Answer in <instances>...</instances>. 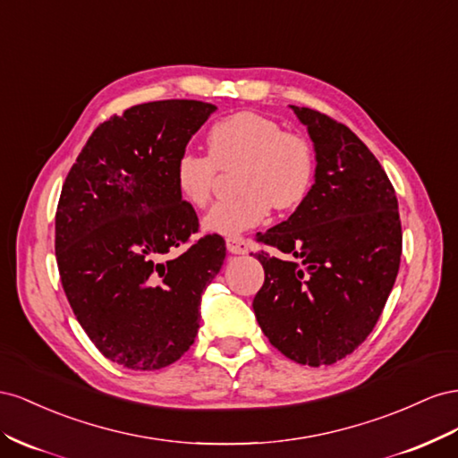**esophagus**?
<instances>
[{
	"label": "esophagus",
	"instance_id": "obj_1",
	"mask_svg": "<svg viewBox=\"0 0 458 458\" xmlns=\"http://www.w3.org/2000/svg\"><path fill=\"white\" fill-rule=\"evenodd\" d=\"M226 250L232 255H245L247 250H250V245H247V242L243 238H228Z\"/></svg>",
	"mask_w": 458,
	"mask_h": 458
}]
</instances>
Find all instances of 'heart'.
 Returning <instances> with one entry per match:
<instances>
[{"mask_svg": "<svg viewBox=\"0 0 458 458\" xmlns=\"http://www.w3.org/2000/svg\"><path fill=\"white\" fill-rule=\"evenodd\" d=\"M207 155L182 151L173 165L178 193L193 207L211 199L216 168L236 174V199L218 201L203 216V230L238 236L259 226L270 205L287 211L303 203L315 178V157L309 143L253 111L225 116L207 132Z\"/></svg>", "mask_w": 458, "mask_h": 458, "instance_id": "obj_1", "label": "heart"}]
</instances>
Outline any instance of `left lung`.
Masks as SVG:
<instances>
[{"instance_id":"left-lung-1","label":"left lung","mask_w":458,"mask_h":458,"mask_svg":"<svg viewBox=\"0 0 458 458\" xmlns=\"http://www.w3.org/2000/svg\"><path fill=\"white\" fill-rule=\"evenodd\" d=\"M290 107L315 146V184L259 238L290 259L255 255L265 284L253 310L287 359L322 367L372 332L394 290L403 233L395 190L357 134L315 109Z\"/></svg>"}]
</instances>
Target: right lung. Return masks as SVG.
<instances>
[{"label":"right lung","instance_id":"right-lung-1","mask_svg":"<svg viewBox=\"0 0 458 458\" xmlns=\"http://www.w3.org/2000/svg\"><path fill=\"white\" fill-rule=\"evenodd\" d=\"M216 111L211 103H141L99 124L64 180L55 215L63 290L88 337L109 360L159 370L199 328V305L226 257L225 240L198 232L173 165Z\"/></svg>","mask_w":458,"mask_h":458}]
</instances>
